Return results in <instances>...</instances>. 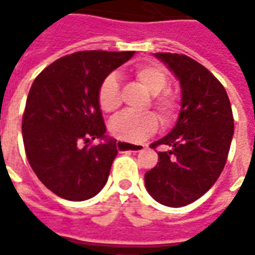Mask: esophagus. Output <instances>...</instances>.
Returning <instances> with one entry per match:
<instances>
[{"instance_id":"1","label":"esophagus","mask_w":255,"mask_h":255,"mask_svg":"<svg viewBox=\"0 0 255 255\" xmlns=\"http://www.w3.org/2000/svg\"><path fill=\"white\" fill-rule=\"evenodd\" d=\"M144 149L143 144H129L124 143V142H119L117 143V150L119 151H132V153H139Z\"/></svg>"}]
</instances>
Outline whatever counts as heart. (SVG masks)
<instances>
[{
  "mask_svg": "<svg viewBox=\"0 0 255 255\" xmlns=\"http://www.w3.org/2000/svg\"><path fill=\"white\" fill-rule=\"evenodd\" d=\"M133 75L139 83L153 94L151 105L154 108L162 124H171L179 112V100L169 90L168 73L160 64H140L133 69ZM98 105L105 113H113L122 105L120 84L115 75H108L102 79L98 87ZM111 133L122 142L138 143L157 129V117L151 112L132 113L126 112L113 119L109 126Z\"/></svg>",
  "mask_w": 255,
  "mask_h": 255,
  "instance_id": "heart-1",
  "label": "heart"
}]
</instances>
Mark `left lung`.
Instances as JSON below:
<instances>
[{
    "label": "left lung",
    "instance_id": "left-lung-1",
    "mask_svg": "<svg viewBox=\"0 0 255 255\" xmlns=\"http://www.w3.org/2000/svg\"><path fill=\"white\" fill-rule=\"evenodd\" d=\"M176 75L182 109L175 128L150 144L158 151L157 165L144 173L146 190L157 202L182 208L197 201L224 169L234 136V116L224 86L195 60L177 53H155Z\"/></svg>",
    "mask_w": 255,
    "mask_h": 255
}]
</instances>
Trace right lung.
Instances as JSON below:
<instances>
[{
  "label": "right lung",
  "instance_id": "right-lung-1",
  "mask_svg": "<svg viewBox=\"0 0 255 255\" xmlns=\"http://www.w3.org/2000/svg\"><path fill=\"white\" fill-rule=\"evenodd\" d=\"M135 52L84 50L56 60L31 86L21 122L27 160L52 192L68 201L93 198L117 155L98 105L102 79ZM105 138L95 146L91 142Z\"/></svg>",
  "mask_w": 255,
  "mask_h": 255
}]
</instances>
